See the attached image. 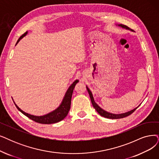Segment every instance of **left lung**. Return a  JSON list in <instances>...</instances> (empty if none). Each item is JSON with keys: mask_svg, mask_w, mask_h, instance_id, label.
<instances>
[{"mask_svg": "<svg viewBox=\"0 0 159 159\" xmlns=\"http://www.w3.org/2000/svg\"><path fill=\"white\" fill-rule=\"evenodd\" d=\"M119 26L123 28H125V29H129V27L126 26V25H122V24H120L119 25ZM87 87V89L88 91V93L89 94V96H90V98H91V102H92V104L93 106V107H94L95 110H96L100 115L101 116H102L104 117H106V118H108V119H120V118H124V117H127L129 116H130V114H132L133 112H134L137 108L138 107H136V108L130 111H128L126 113H121V114H113V113H109V112H107L105 110H102L101 108V107H100L96 103H95V102L94 100V98H93V94H92V93L91 92V91L89 90V89Z\"/></svg>", "mask_w": 159, "mask_h": 159, "instance_id": "8db88e82", "label": "left lung"}]
</instances>
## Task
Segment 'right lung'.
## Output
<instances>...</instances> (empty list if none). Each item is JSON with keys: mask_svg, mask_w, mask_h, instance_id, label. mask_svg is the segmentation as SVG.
<instances>
[{"mask_svg": "<svg viewBox=\"0 0 159 159\" xmlns=\"http://www.w3.org/2000/svg\"><path fill=\"white\" fill-rule=\"evenodd\" d=\"M27 33L26 32V33H24L22 36L20 37V39H18L16 44L20 42V40L23 36H25L27 34ZM78 81H79L78 80H75L74 83L70 86V87L68 88V89L67 90L65 94L64 98H63L61 104L59 106L58 108L56 109L55 111L47 114V115L43 116H34L30 115L29 113L24 112L15 103L14 104L17 108L18 109V110H20L23 114H24L25 116H26L27 117H29V119H32L36 123H41V124H53V123L59 122L66 117V116L68 115L70 109L71 98L72 96L73 91L75 84L78 83Z\"/></svg>", "mask_w": 159, "mask_h": 159, "instance_id": "right-lung-1", "label": "right lung"}]
</instances>
